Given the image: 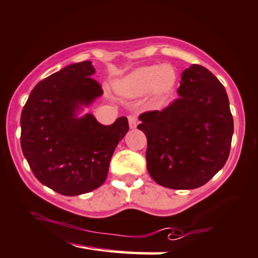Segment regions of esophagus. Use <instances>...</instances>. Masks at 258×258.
Here are the masks:
<instances>
[{
    "instance_id": "esophagus-1",
    "label": "esophagus",
    "mask_w": 258,
    "mask_h": 258,
    "mask_svg": "<svg viewBox=\"0 0 258 258\" xmlns=\"http://www.w3.org/2000/svg\"><path fill=\"white\" fill-rule=\"evenodd\" d=\"M127 119H128V124H130V127L131 128L137 127V125H138V117L137 116H135V115H130L127 117Z\"/></svg>"
}]
</instances>
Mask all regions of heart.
Listing matches in <instances>:
<instances>
[{
    "mask_svg": "<svg viewBox=\"0 0 258 258\" xmlns=\"http://www.w3.org/2000/svg\"><path fill=\"white\" fill-rule=\"evenodd\" d=\"M176 79L177 74L172 65H149L134 70L121 80L117 81L115 88L120 95L128 98L142 96L149 90L154 96H161L171 90Z\"/></svg>",
    "mask_w": 258,
    "mask_h": 258,
    "instance_id": "heart-1",
    "label": "heart"
}]
</instances>
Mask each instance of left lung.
I'll list each match as a JSON object with an SVG mask.
<instances>
[{"instance_id": "1", "label": "left lung", "mask_w": 258, "mask_h": 258, "mask_svg": "<svg viewBox=\"0 0 258 258\" xmlns=\"http://www.w3.org/2000/svg\"><path fill=\"white\" fill-rule=\"evenodd\" d=\"M178 98L161 111L139 116L148 140L147 168L171 189L203 186L230 152L233 118L226 89L208 69L193 64L181 74Z\"/></svg>"}]
</instances>
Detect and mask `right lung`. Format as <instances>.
Wrapping results in <instances>:
<instances>
[{"mask_svg":"<svg viewBox=\"0 0 258 258\" xmlns=\"http://www.w3.org/2000/svg\"><path fill=\"white\" fill-rule=\"evenodd\" d=\"M90 60L68 65L32 89L23 107L21 149L41 184L76 196L104 184L117 144L128 131L126 117L102 125L95 116L78 117L102 95Z\"/></svg>","mask_w":258,"mask_h":258,"instance_id":"right-lung-1","label":"right lung"}]
</instances>
